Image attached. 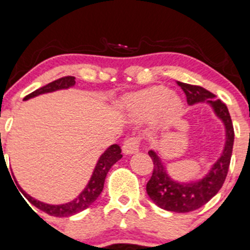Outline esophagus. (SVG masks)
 Masks as SVG:
<instances>
[{
  "instance_id": "34e87169",
  "label": "esophagus",
  "mask_w": 250,
  "mask_h": 250,
  "mask_svg": "<svg viewBox=\"0 0 250 250\" xmlns=\"http://www.w3.org/2000/svg\"><path fill=\"white\" fill-rule=\"evenodd\" d=\"M139 146H140V138L138 136H130L127 140L123 143V152L125 154H132L139 151Z\"/></svg>"
}]
</instances>
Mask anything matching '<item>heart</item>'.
<instances>
[{"instance_id": "heart-1", "label": "heart", "mask_w": 250, "mask_h": 250, "mask_svg": "<svg viewBox=\"0 0 250 250\" xmlns=\"http://www.w3.org/2000/svg\"><path fill=\"white\" fill-rule=\"evenodd\" d=\"M125 106L141 117H148L159 111L163 116L170 117L181 109V101L171 91L163 86H154L128 97Z\"/></svg>"}]
</instances>
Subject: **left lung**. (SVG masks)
Listing matches in <instances>:
<instances>
[{
	"instance_id": "obj_1",
	"label": "left lung",
	"mask_w": 250,
	"mask_h": 250,
	"mask_svg": "<svg viewBox=\"0 0 250 250\" xmlns=\"http://www.w3.org/2000/svg\"><path fill=\"white\" fill-rule=\"evenodd\" d=\"M177 85L186 93V98H187L189 105L204 101L208 102L213 106L217 116L222 118L225 125V129H227V143H225L222 156L212 167L208 175H206V177L198 182L181 185V183L172 181L167 176L156 152H148L149 157L153 162V172L146 186V191L148 196L160 208L178 212V213H186V212H191L200 208L201 206L211 200L222 188L223 183L227 178L228 171H229L235 132H233L232 121H231L227 105L220 99H218L215 94L196 85H189V83H180V81H177Z\"/></svg>"
}]
</instances>
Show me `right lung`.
Returning a JSON list of instances; mask_svg holds the SVG:
<instances>
[{"label":"right lung","instance_id":"obj_1","mask_svg":"<svg viewBox=\"0 0 250 250\" xmlns=\"http://www.w3.org/2000/svg\"><path fill=\"white\" fill-rule=\"evenodd\" d=\"M74 83H75L74 77L60 78L57 79V80L48 83V85L33 91L32 93L27 94L23 99L26 101V99H30L32 98V97L38 96V94L48 93V92H52L56 90H62V88H68L70 87V86L74 85ZM121 152L122 151H121V147L118 145L110 146L109 148L102 154L101 158H99L90 182H88V185L86 186V188L83 189V193H81L77 199L68 202V204H63V205L44 204V202H41L36 200V199H33L32 196H30L27 193H25L22 189H20V190L21 193L25 195V198L27 199L33 206H36L37 208H39L41 211L45 212V213H48L50 215H54V217H69V215L77 214L79 212L87 208L88 206H91V205L97 200V198L101 195L102 190H103L104 188V181H105V177H106V173L109 172V170L111 169V167L117 162V160L122 158Z\"/></svg>","mask_w":250,"mask_h":250}]
</instances>
